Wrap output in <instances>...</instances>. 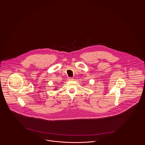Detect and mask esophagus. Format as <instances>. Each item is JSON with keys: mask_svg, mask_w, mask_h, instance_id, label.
Listing matches in <instances>:
<instances>
[{"mask_svg": "<svg viewBox=\"0 0 145 145\" xmlns=\"http://www.w3.org/2000/svg\"><path fill=\"white\" fill-rule=\"evenodd\" d=\"M68 80H73V78H72V77H69L68 78Z\"/></svg>", "mask_w": 145, "mask_h": 145, "instance_id": "obj_1", "label": "esophagus"}]
</instances>
